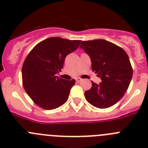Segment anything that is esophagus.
<instances>
[{"mask_svg": "<svg viewBox=\"0 0 148 148\" xmlns=\"http://www.w3.org/2000/svg\"><path fill=\"white\" fill-rule=\"evenodd\" d=\"M76 81H77V82H81V81H82V79H81V78H77V79H76Z\"/></svg>", "mask_w": 148, "mask_h": 148, "instance_id": "esophagus-1", "label": "esophagus"}]
</instances>
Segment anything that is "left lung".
I'll list each match as a JSON object with an SVG mask.
<instances>
[{"label":"left lung","mask_w":148,"mask_h":148,"mask_svg":"<svg viewBox=\"0 0 148 148\" xmlns=\"http://www.w3.org/2000/svg\"><path fill=\"white\" fill-rule=\"evenodd\" d=\"M89 55L93 71L101 77L99 85L91 82L86 100L99 109L115 104L128 90L133 75L129 58L123 49L107 40L82 41L79 46Z\"/></svg>","instance_id":"8db88e82"}]
</instances>
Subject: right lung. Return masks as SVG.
<instances>
[{
  "label": "right lung",
  "mask_w": 148,
  "mask_h": 148,
  "mask_svg": "<svg viewBox=\"0 0 148 148\" xmlns=\"http://www.w3.org/2000/svg\"><path fill=\"white\" fill-rule=\"evenodd\" d=\"M80 40L51 37L37 44L26 57L23 68V85L39 107L50 110L68 100L75 79L66 80L56 74L61 71L66 57L78 48Z\"/></svg>",
  "instance_id": "right-lung-1"
}]
</instances>
